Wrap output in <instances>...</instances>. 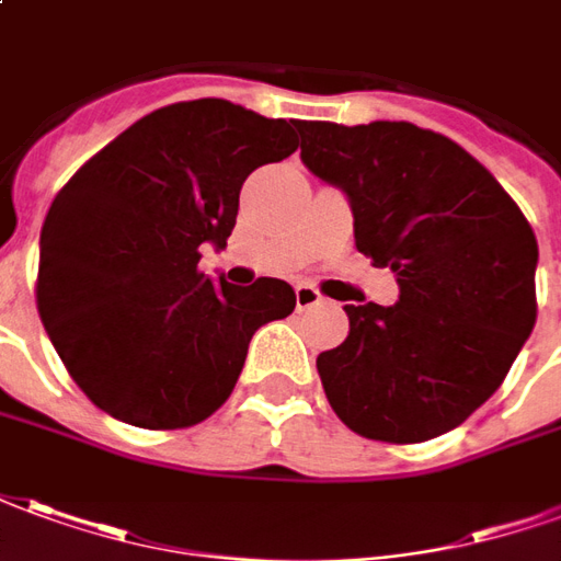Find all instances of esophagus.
I'll list each match as a JSON object with an SVG mask.
<instances>
[{"mask_svg": "<svg viewBox=\"0 0 561 561\" xmlns=\"http://www.w3.org/2000/svg\"><path fill=\"white\" fill-rule=\"evenodd\" d=\"M322 301V293L317 286H308V284H298L296 286V308L298 310H308V308H317Z\"/></svg>", "mask_w": 561, "mask_h": 561, "instance_id": "1", "label": "esophagus"}]
</instances>
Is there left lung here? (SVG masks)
<instances>
[{"label": "left lung", "instance_id": "1", "mask_svg": "<svg viewBox=\"0 0 561 561\" xmlns=\"http://www.w3.org/2000/svg\"><path fill=\"white\" fill-rule=\"evenodd\" d=\"M301 161L350 196L355 248L398 275V305H346L320 353L337 419L412 445L463 424L533 334L538 241L520 206L457 142L412 122H298Z\"/></svg>", "mask_w": 561, "mask_h": 561}]
</instances>
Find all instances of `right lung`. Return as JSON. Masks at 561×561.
Instances as JSON below:
<instances>
[{"label": "right lung", "mask_w": 561, "mask_h": 561, "mask_svg": "<svg viewBox=\"0 0 561 561\" xmlns=\"http://www.w3.org/2000/svg\"><path fill=\"white\" fill-rule=\"evenodd\" d=\"M296 118L220 98L134 122L56 194L41 227L35 301L68 374L98 410L146 431L206 421L230 398L253 331L296 308L286 280L211 284L244 179L298 149Z\"/></svg>", "instance_id": "add662e5"}]
</instances>
